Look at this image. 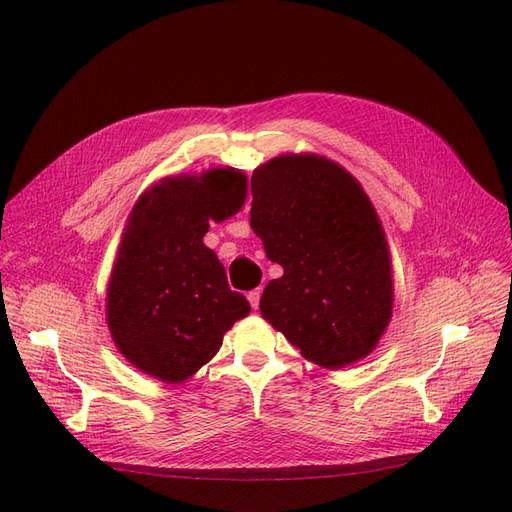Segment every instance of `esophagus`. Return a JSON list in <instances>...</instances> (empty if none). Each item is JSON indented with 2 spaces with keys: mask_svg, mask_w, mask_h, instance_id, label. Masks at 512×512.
Listing matches in <instances>:
<instances>
[{
  "mask_svg": "<svg viewBox=\"0 0 512 512\" xmlns=\"http://www.w3.org/2000/svg\"><path fill=\"white\" fill-rule=\"evenodd\" d=\"M260 294H262V288H254V290L247 292V301H250V305L254 309H258V305H260Z\"/></svg>",
  "mask_w": 512,
  "mask_h": 512,
  "instance_id": "obj_1",
  "label": "esophagus"
}]
</instances>
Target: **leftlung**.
<instances>
[{
    "instance_id": "1",
    "label": "left lung",
    "mask_w": 512,
    "mask_h": 512,
    "mask_svg": "<svg viewBox=\"0 0 512 512\" xmlns=\"http://www.w3.org/2000/svg\"><path fill=\"white\" fill-rule=\"evenodd\" d=\"M250 224L284 267L260 312L305 359L346 367L374 350L393 312L391 260L374 205L318 156H280L252 175Z\"/></svg>"
}]
</instances>
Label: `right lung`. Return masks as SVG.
Returning a JSON list of instances; mask_svg holds the SVG:
<instances>
[{
    "instance_id": "1",
    "label": "right lung",
    "mask_w": 512,
    "mask_h": 512,
    "mask_svg": "<svg viewBox=\"0 0 512 512\" xmlns=\"http://www.w3.org/2000/svg\"><path fill=\"white\" fill-rule=\"evenodd\" d=\"M245 200V175L213 168L203 177L164 179L138 200L106 294L117 348L164 382L190 378L220 350L224 333L250 314L241 292L203 237Z\"/></svg>"
}]
</instances>
